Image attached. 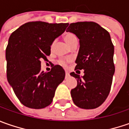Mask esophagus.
Listing matches in <instances>:
<instances>
[{
	"mask_svg": "<svg viewBox=\"0 0 129 129\" xmlns=\"http://www.w3.org/2000/svg\"><path fill=\"white\" fill-rule=\"evenodd\" d=\"M65 75H66V77H69V76H70V73H69L68 72H65Z\"/></svg>",
	"mask_w": 129,
	"mask_h": 129,
	"instance_id": "obj_1",
	"label": "esophagus"
}]
</instances>
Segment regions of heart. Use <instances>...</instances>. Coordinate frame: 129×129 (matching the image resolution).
I'll list each match as a JSON object with an SVG mask.
<instances>
[{"label": "heart", "instance_id": "obj_1", "mask_svg": "<svg viewBox=\"0 0 129 129\" xmlns=\"http://www.w3.org/2000/svg\"><path fill=\"white\" fill-rule=\"evenodd\" d=\"M63 39L65 41V42L67 43V44L70 46V47H72L74 45H76L77 44L78 42V39H77V36L73 34L72 32H67L65 33L64 35H63ZM54 44L55 42L54 41L51 44V49H53V47L54 46ZM71 61L70 59H60L57 61V63L60 65H62L63 67H66L67 64L69 62Z\"/></svg>", "mask_w": 129, "mask_h": 129}]
</instances>
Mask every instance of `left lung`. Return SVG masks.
Segmentation results:
<instances>
[{
    "label": "left lung",
    "mask_w": 129,
    "mask_h": 129,
    "mask_svg": "<svg viewBox=\"0 0 129 129\" xmlns=\"http://www.w3.org/2000/svg\"><path fill=\"white\" fill-rule=\"evenodd\" d=\"M67 31L80 39V49L75 70H84V76L74 72L77 85L71 90L74 103L84 109L96 108L104 103L111 87L115 72L114 46L109 33L92 21L70 23ZM78 71V70H77Z\"/></svg>",
    "instance_id": "1"
}]
</instances>
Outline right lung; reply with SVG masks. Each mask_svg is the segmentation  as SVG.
Instances as JSON below:
<instances>
[{"label":"right lung","mask_w":129,"mask_h":129,"mask_svg":"<svg viewBox=\"0 0 129 129\" xmlns=\"http://www.w3.org/2000/svg\"><path fill=\"white\" fill-rule=\"evenodd\" d=\"M68 25L31 21L23 24L10 36L6 49L7 79L23 106L40 109L52 103L65 72L58 64H53L50 72L41 71V60H47L52 43Z\"/></svg>","instance_id":"right-lung-1"}]
</instances>
